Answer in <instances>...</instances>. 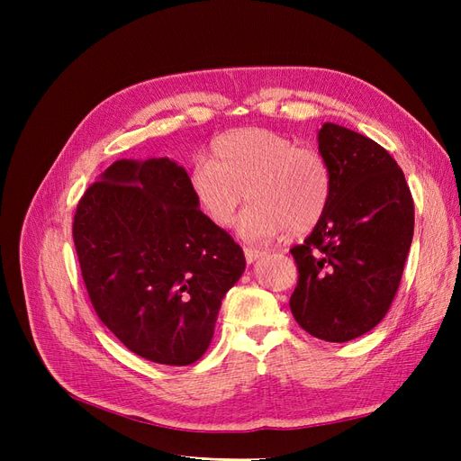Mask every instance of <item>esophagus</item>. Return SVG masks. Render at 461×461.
<instances>
[{"instance_id": "obj_1", "label": "esophagus", "mask_w": 461, "mask_h": 461, "mask_svg": "<svg viewBox=\"0 0 461 461\" xmlns=\"http://www.w3.org/2000/svg\"><path fill=\"white\" fill-rule=\"evenodd\" d=\"M244 256L248 263H254L259 256H263V249L259 248H244Z\"/></svg>"}]
</instances>
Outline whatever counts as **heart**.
Here are the masks:
<instances>
[{
  "label": "heart",
  "instance_id": "b5f03b06",
  "mask_svg": "<svg viewBox=\"0 0 461 461\" xmlns=\"http://www.w3.org/2000/svg\"><path fill=\"white\" fill-rule=\"evenodd\" d=\"M192 196L217 227H229L240 203L248 240H271L285 230H312L330 200V171L319 151L267 129H236L219 136L209 161L190 173Z\"/></svg>",
  "mask_w": 461,
  "mask_h": 461
}]
</instances>
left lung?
Here are the masks:
<instances>
[{"instance_id": "left-lung-1", "label": "left lung", "mask_w": 461, "mask_h": 461, "mask_svg": "<svg viewBox=\"0 0 461 461\" xmlns=\"http://www.w3.org/2000/svg\"><path fill=\"white\" fill-rule=\"evenodd\" d=\"M330 171L325 215L290 249L298 285L290 310L327 342H348L381 323L413 239V198L398 163L371 138L339 124L319 131Z\"/></svg>"}]
</instances>
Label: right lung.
I'll return each instance as SVG.
<instances>
[{"mask_svg":"<svg viewBox=\"0 0 461 461\" xmlns=\"http://www.w3.org/2000/svg\"><path fill=\"white\" fill-rule=\"evenodd\" d=\"M73 240L102 323L153 364L190 366L213 337L221 300L246 267L175 161L119 159L80 198Z\"/></svg>","mask_w":461,"mask_h":461,"instance_id":"right-lung-1","label":"right lung"}]
</instances>
